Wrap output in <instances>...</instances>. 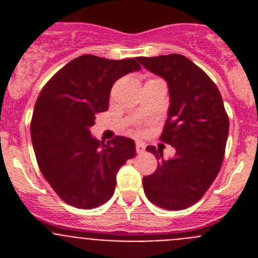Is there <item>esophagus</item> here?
Returning a JSON list of instances; mask_svg holds the SVG:
<instances>
[{
	"instance_id": "esophagus-1",
	"label": "esophagus",
	"mask_w": 258,
	"mask_h": 258,
	"mask_svg": "<svg viewBox=\"0 0 258 258\" xmlns=\"http://www.w3.org/2000/svg\"><path fill=\"white\" fill-rule=\"evenodd\" d=\"M145 150H146V146L143 145V143L137 142V145H136L137 154H143V152H145Z\"/></svg>"
}]
</instances>
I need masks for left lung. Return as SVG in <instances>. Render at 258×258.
Listing matches in <instances>:
<instances>
[{"mask_svg":"<svg viewBox=\"0 0 258 258\" xmlns=\"http://www.w3.org/2000/svg\"><path fill=\"white\" fill-rule=\"evenodd\" d=\"M145 68L168 83L170 106L160 136L175 155L164 160L163 150L147 146L157 157L155 173L143 177V190L152 204L186 209L199 202L217 177L229 136V116L211 77L179 54L140 56Z\"/></svg>","mask_w":258,"mask_h":258,"instance_id":"left-lung-1","label":"left lung"}]
</instances>
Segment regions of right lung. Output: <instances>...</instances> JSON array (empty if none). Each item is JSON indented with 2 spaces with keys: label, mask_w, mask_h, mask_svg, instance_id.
I'll use <instances>...</instances> for the list:
<instances>
[{
  "label": "right lung",
  "mask_w": 258,
  "mask_h": 258,
  "mask_svg": "<svg viewBox=\"0 0 258 258\" xmlns=\"http://www.w3.org/2000/svg\"><path fill=\"white\" fill-rule=\"evenodd\" d=\"M140 70L136 59L85 54L60 68L41 90L32 116V145L42 175L70 206L92 209L108 202L118 169L136 156L131 138L116 136L104 143L89 129L95 115L108 108L116 80Z\"/></svg>",
  "instance_id": "right-lung-1"
}]
</instances>
